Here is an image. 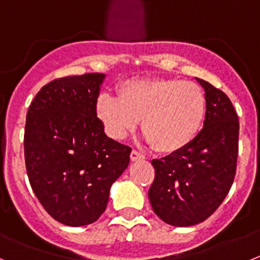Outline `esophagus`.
I'll list each match as a JSON object with an SVG mask.
<instances>
[{
    "label": "esophagus",
    "mask_w": 260,
    "mask_h": 260,
    "mask_svg": "<svg viewBox=\"0 0 260 260\" xmlns=\"http://www.w3.org/2000/svg\"><path fill=\"white\" fill-rule=\"evenodd\" d=\"M144 158H145V156L142 155L140 151L135 150V149L131 151V160H132V162H136V160H141V159H144Z\"/></svg>",
    "instance_id": "1"
}]
</instances>
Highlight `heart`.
Segmentation results:
<instances>
[{
  "mask_svg": "<svg viewBox=\"0 0 260 260\" xmlns=\"http://www.w3.org/2000/svg\"><path fill=\"white\" fill-rule=\"evenodd\" d=\"M116 92L118 97L101 93L95 104V113L113 139H124L142 118V131L154 149L174 154L188 146L202 128L207 102L193 81L131 79L121 81Z\"/></svg>",
  "mask_w": 260,
  "mask_h": 260,
  "instance_id": "b5f03b06",
  "label": "heart"
}]
</instances>
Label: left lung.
<instances>
[{"label":"left lung","instance_id":"8db88e82","mask_svg":"<svg viewBox=\"0 0 260 260\" xmlns=\"http://www.w3.org/2000/svg\"><path fill=\"white\" fill-rule=\"evenodd\" d=\"M197 81L207 102L203 128L182 150L151 160V207L175 226L196 225L211 216L226 197L237 168L240 123L235 107L223 90Z\"/></svg>","mask_w":260,"mask_h":260}]
</instances>
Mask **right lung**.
Returning a JSON list of instances; mask_svg holds the SVG:
<instances>
[{"instance_id":"right-lung-1","label":"right lung","mask_w":260,"mask_h":260,"mask_svg":"<svg viewBox=\"0 0 260 260\" xmlns=\"http://www.w3.org/2000/svg\"><path fill=\"white\" fill-rule=\"evenodd\" d=\"M104 78L92 72L54 79L28 109V180L46 212L64 225L98 220L113 182L129 165L132 149L109 139L95 113Z\"/></svg>"}]
</instances>
